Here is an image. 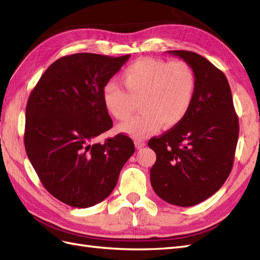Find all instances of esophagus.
Masks as SVG:
<instances>
[{"mask_svg": "<svg viewBox=\"0 0 260 260\" xmlns=\"http://www.w3.org/2000/svg\"><path fill=\"white\" fill-rule=\"evenodd\" d=\"M145 145H146V143L144 141H141V139H136V141H135V146H136L137 149L143 148Z\"/></svg>", "mask_w": 260, "mask_h": 260, "instance_id": "esophagus-1", "label": "esophagus"}]
</instances>
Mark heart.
Returning <instances> with one entry per match:
<instances>
[{
  "label": "heart",
  "instance_id": "b5f03b06",
  "mask_svg": "<svg viewBox=\"0 0 260 260\" xmlns=\"http://www.w3.org/2000/svg\"><path fill=\"white\" fill-rule=\"evenodd\" d=\"M121 79L126 91L111 81L104 85L102 99L118 121L128 119L139 101L141 113L117 126L119 133L133 137H144L162 124L167 128L180 124L194 101L197 77L183 60L142 58L129 64Z\"/></svg>",
  "mask_w": 260,
  "mask_h": 260
}]
</instances>
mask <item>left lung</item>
<instances>
[{"mask_svg": "<svg viewBox=\"0 0 260 260\" xmlns=\"http://www.w3.org/2000/svg\"><path fill=\"white\" fill-rule=\"evenodd\" d=\"M194 70L197 90L188 115L159 137L150 182L156 194L178 206L204 201L222 187L234 162L238 117L224 73L208 59L187 50H170Z\"/></svg>", "mask_w": 260, "mask_h": 260, "instance_id": "1", "label": "left lung"}]
</instances>
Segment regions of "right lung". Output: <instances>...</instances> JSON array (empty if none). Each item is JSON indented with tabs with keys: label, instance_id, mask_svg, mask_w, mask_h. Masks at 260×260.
<instances>
[{
	"label": "right lung",
	"instance_id": "1",
	"mask_svg": "<svg viewBox=\"0 0 260 260\" xmlns=\"http://www.w3.org/2000/svg\"><path fill=\"white\" fill-rule=\"evenodd\" d=\"M128 58L90 52L61 57L29 94L26 154L45 189L73 208H89L108 198L135 151L124 134L96 143L113 126L103 88Z\"/></svg>",
	"mask_w": 260,
	"mask_h": 260
}]
</instances>
